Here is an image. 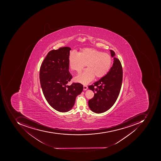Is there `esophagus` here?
Instances as JSON below:
<instances>
[{"mask_svg": "<svg viewBox=\"0 0 161 161\" xmlns=\"http://www.w3.org/2000/svg\"><path fill=\"white\" fill-rule=\"evenodd\" d=\"M83 87H84V91H86V89H87V88H88V87L86 85H84Z\"/></svg>", "mask_w": 161, "mask_h": 161, "instance_id": "1", "label": "esophagus"}]
</instances>
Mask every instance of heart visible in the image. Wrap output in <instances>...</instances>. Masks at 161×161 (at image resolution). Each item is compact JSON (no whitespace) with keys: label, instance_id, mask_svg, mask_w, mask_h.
I'll return each mask as SVG.
<instances>
[{"label":"heart","instance_id":"heart-1","mask_svg":"<svg viewBox=\"0 0 161 161\" xmlns=\"http://www.w3.org/2000/svg\"><path fill=\"white\" fill-rule=\"evenodd\" d=\"M69 67L78 73L87 66L88 68L75 77L77 82L86 84L94 78L102 77L109 70L112 64L111 56L94 48L83 49L78 54L72 52L69 57Z\"/></svg>","mask_w":161,"mask_h":161}]
</instances>
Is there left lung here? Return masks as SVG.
Here are the masks:
<instances>
[{"mask_svg": "<svg viewBox=\"0 0 161 161\" xmlns=\"http://www.w3.org/2000/svg\"><path fill=\"white\" fill-rule=\"evenodd\" d=\"M110 51L111 57H114L112 67L104 76L88 86L94 92L93 98L88 101V106L96 113H102L110 108L117 101L122 85L123 71L121 62L114 57V51Z\"/></svg>", "mask_w": 161, "mask_h": 161, "instance_id": "left-lung-1", "label": "left lung"}]
</instances>
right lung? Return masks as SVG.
Masks as SVG:
<instances>
[{
	"label": "right lung",
	"mask_w": 161,
	"mask_h": 161,
	"mask_svg": "<svg viewBox=\"0 0 161 161\" xmlns=\"http://www.w3.org/2000/svg\"><path fill=\"white\" fill-rule=\"evenodd\" d=\"M70 50L63 47L50 51L40 68V83L44 97L51 107L60 112L70 110L77 96L83 90L80 83L67 85L73 77L69 71Z\"/></svg>",
	"instance_id": "add662e5"
}]
</instances>
